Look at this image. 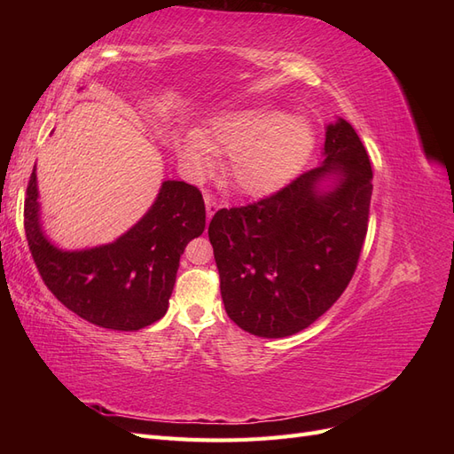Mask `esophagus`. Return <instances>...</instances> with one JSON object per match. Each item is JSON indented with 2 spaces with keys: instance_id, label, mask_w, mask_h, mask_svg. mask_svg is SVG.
I'll return each mask as SVG.
<instances>
[{
  "instance_id": "1",
  "label": "esophagus",
  "mask_w": 454,
  "mask_h": 454,
  "mask_svg": "<svg viewBox=\"0 0 454 454\" xmlns=\"http://www.w3.org/2000/svg\"><path fill=\"white\" fill-rule=\"evenodd\" d=\"M204 202H206V217H208V222H210L212 215L217 212L219 204H217L210 195H206V197H204Z\"/></svg>"
}]
</instances>
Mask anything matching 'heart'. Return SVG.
<instances>
[{
  "label": "heart",
  "instance_id": "heart-1",
  "mask_svg": "<svg viewBox=\"0 0 454 454\" xmlns=\"http://www.w3.org/2000/svg\"><path fill=\"white\" fill-rule=\"evenodd\" d=\"M312 147L305 119L284 117L265 107L244 109L217 119L208 134H187L180 155L193 174L214 167V153L229 155V176L246 195H269L297 172Z\"/></svg>",
  "mask_w": 454,
  "mask_h": 454
}]
</instances>
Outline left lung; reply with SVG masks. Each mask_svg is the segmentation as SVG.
<instances>
[{
	"label": "left lung",
	"mask_w": 454,
	"mask_h": 454,
	"mask_svg": "<svg viewBox=\"0 0 454 454\" xmlns=\"http://www.w3.org/2000/svg\"><path fill=\"white\" fill-rule=\"evenodd\" d=\"M324 162L277 193L222 208L208 237L229 318L257 337L309 327L347 290L367 232L373 170L350 122L325 129ZM324 179L334 185L322 188Z\"/></svg>",
	"instance_id": "1"
}]
</instances>
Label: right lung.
<instances>
[{
	"label": "right lung",
	"instance_id": "obj_1",
	"mask_svg": "<svg viewBox=\"0 0 454 454\" xmlns=\"http://www.w3.org/2000/svg\"><path fill=\"white\" fill-rule=\"evenodd\" d=\"M204 225L200 191L167 180L147 214L115 242L66 252L41 229L35 167L26 189V240L45 286L83 320L117 332H136L167 314L180 257Z\"/></svg>",
	"mask_w": 454,
	"mask_h": 454
}]
</instances>
